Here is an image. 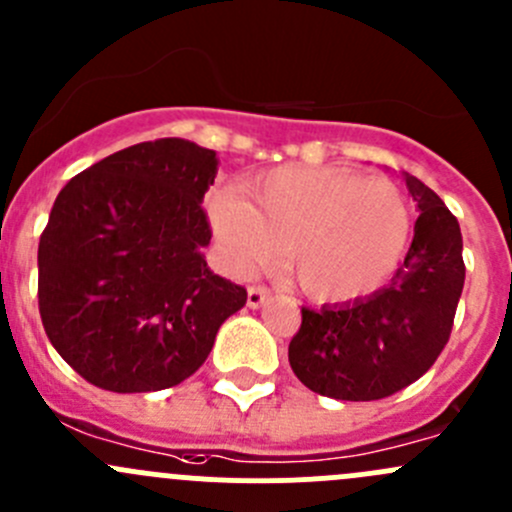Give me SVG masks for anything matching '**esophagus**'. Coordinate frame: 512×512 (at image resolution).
I'll use <instances>...</instances> for the list:
<instances>
[{"instance_id": "esophagus-1", "label": "esophagus", "mask_w": 512, "mask_h": 512, "mask_svg": "<svg viewBox=\"0 0 512 512\" xmlns=\"http://www.w3.org/2000/svg\"><path fill=\"white\" fill-rule=\"evenodd\" d=\"M267 297H270V289L267 287H250L247 289V307L260 309L267 302Z\"/></svg>"}]
</instances>
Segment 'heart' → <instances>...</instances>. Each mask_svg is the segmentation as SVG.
Listing matches in <instances>:
<instances>
[{
  "instance_id": "obj_1",
  "label": "heart",
  "mask_w": 512,
  "mask_h": 512,
  "mask_svg": "<svg viewBox=\"0 0 512 512\" xmlns=\"http://www.w3.org/2000/svg\"><path fill=\"white\" fill-rule=\"evenodd\" d=\"M245 193L220 190L208 205L220 250L240 275L287 245V270L307 297L352 302L384 285L406 252L409 203L389 180L280 165L247 180Z\"/></svg>"
}]
</instances>
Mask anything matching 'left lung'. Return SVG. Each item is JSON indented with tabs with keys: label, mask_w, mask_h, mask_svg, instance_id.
Instances as JSON below:
<instances>
[{
	"label": "left lung",
	"mask_w": 512,
	"mask_h": 512,
	"mask_svg": "<svg viewBox=\"0 0 512 512\" xmlns=\"http://www.w3.org/2000/svg\"><path fill=\"white\" fill-rule=\"evenodd\" d=\"M418 220L389 285L354 302L302 309L289 366L314 394L376 401L414 384L451 337L466 280L458 220L428 185L401 173Z\"/></svg>",
	"instance_id": "1"
}]
</instances>
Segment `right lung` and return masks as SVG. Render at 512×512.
<instances>
[{"mask_svg":"<svg viewBox=\"0 0 512 512\" xmlns=\"http://www.w3.org/2000/svg\"><path fill=\"white\" fill-rule=\"evenodd\" d=\"M218 156L158 138L98 160L54 200L39 240V312L61 359L98 389L141 394L203 366L247 292L215 275L203 195Z\"/></svg>","mask_w":512,"mask_h":512,"instance_id":"obj_1","label":"right lung"}]
</instances>
